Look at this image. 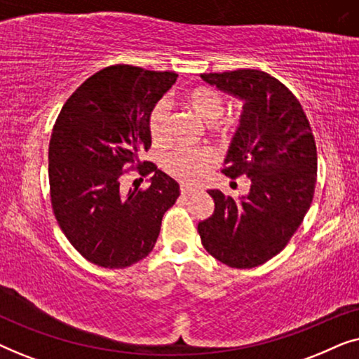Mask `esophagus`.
<instances>
[{"label": "esophagus", "mask_w": 359, "mask_h": 359, "mask_svg": "<svg viewBox=\"0 0 359 359\" xmlns=\"http://www.w3.org/2000/svg\"><path fill=\"white\" fill-rule=\"evenodd\" d=\"M180 191H181V194H183V196H189V194L196 193V191H198V188H194V186H189V184H181L180 186Z\"/></svg>", "instance_id": "34e87169"}]
</instances>
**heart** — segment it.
Wrapping results in <instances>:
<instances>
[{
  "label": "heart",
  "mask_w": 359,
  "mask_h": 359,
  "mask_svg": "<svg viewBox=\"0 0 359 359\" xmlns=\"http://www.w3.org/2000/svg\"><path fill=\"white\" fill-rule=\"evenodd\" d=\"M186 102L196 116L205 124L212 134L227 137L232 132V122L222 119L225 111L224 100L212 88H198L186 96ZM149 130L154 144H161L168 130V107L166 102H158L149 117ZM163 168L173 178L183 183H196L208 173L215 163V154L209 147L201 149H175L163 156Z\"/></svg>",
  "instance_id": "b5f03b06"
}]
</instances>
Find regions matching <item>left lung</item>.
I'll return each mask as SVG.
<instances>
[{
    "label": "left lung",
    "instance_id": "8db88e82",
    "mask_svg": "<svg viewBox=\"0 0 359 359\" xmlns=\"http://www.w3.org/2000/svg\"><path fill=\"white\" fill-rule=\"evenodd\" d=\"M201 78L243 101L222 170L248 176L247 196L233 199L210 189L215 209L198 224L204 248L230 268H255L281 252L312 204L317 147L297 97L259 70L204 73Z\"/></svg>",
    "mask_w": 359,
    "mask_h": 359
}]
</instances>
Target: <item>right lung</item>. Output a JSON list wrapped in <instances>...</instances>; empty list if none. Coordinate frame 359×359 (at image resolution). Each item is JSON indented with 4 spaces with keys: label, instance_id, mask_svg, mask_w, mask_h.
Segmentation results:
<instances>
[{
    "label": "right lung",
    "instance_id": "1",
    "mask_svg": "<svg viewBox=\"0 0 359 359\" xmlns=\"http://www.w3.org/2000/svg\"><path fill=\"white\" fill-rule=\"evenodd\" d=\"M175 72L112 65L68 97L48 144V183L55 219L78 253L97 266L127 268L155 247L163 214L180 184L151 161L149 117L175 85ZM151 175L147 190L120 191L126 169Z\"/></svg>",
    "mask_w": 359,
    "mask_h": 359
}]
</instances>
